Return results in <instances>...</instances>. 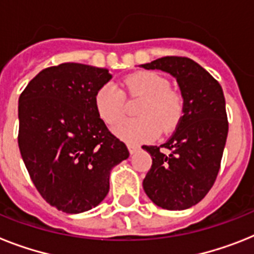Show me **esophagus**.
Returning a JSON list of instances; mask_svg holds the SVG:
<instances>
[{
    "label": "esophagus",
    "instance_id": "1",
    "mask_svg": "<svg viewBox=\"0 0 254 254\" xmlns=\"http://www.w3.org/2000/svg\"><path fill=\"white\" fill-rule=\"evenodd\" d=\"M127 149H129V153H130V154H134L135 151L139 149V146L138 145H134V143H127Z\"/></svg>",
    "mask_w": 254,
    "mask_h": 254
}]
</instances>
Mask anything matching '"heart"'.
<instances>
[{
	"label": "heart",
	"mask_w": 254,
	"mask_h": 254,
	"mask_svg": "<svg viewBox=\"0 0 254 254\" xmlns=\"http://www.w3.org/2000/svg\"><path fill=\"white\" fill-rule=\"evenodd\" d=\"M130 96H145L137 113L139 117L125 119L115 127L120 138L130 143H139L157 137L159 130H171L183 115V97L170 89L166 77L153 71L133 73L124 80ZM96 109L107 124L117 123L125 113L127 97L119 85L107 83L95 96Z\"/></svg>",
	"instance_id": "heart-1"
}]
</instances>
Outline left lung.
<instances>
[{"instance_id": "1", "label": "left lung", "mask_w": 254, "mask_h": 254, "mask_svg": "<svg viewBox=\"0 0 254 254\" xmlns=\"http://www.w3.org/2000/svg\"><path fill=\"white\" fill-rule=\"evenodd\" d=\"M177 79L183 97V116L175 131L159 147L142 149L151 155V169L142 186L150 200L163 209L181 211L197 204L216 181L228 135V120L221 85L196 62L165 57L141 64Z\"/></svg>"}]
</instances>
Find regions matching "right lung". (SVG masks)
Returning a JSON list of instances; mask_svg holds the SVG:
<instances>
[{
    "instance_id": "1",
    "label": "right lung",
    "mask_w": 254,
    "mask_h": 254,
    "mask_svg": "<svg viewBox=\"0 0 254 254\" xmlns=\"http://www.w3.org/2000/svg\"><path fill=\"white\" fill-rule=\"evenodd\" d=\"M107 68L63 63L38 73L18 100V146L37 190L65 213L99 205L112 169L129 157L95 105Z\"/></svg>"
}]
</instances>
